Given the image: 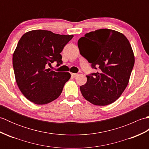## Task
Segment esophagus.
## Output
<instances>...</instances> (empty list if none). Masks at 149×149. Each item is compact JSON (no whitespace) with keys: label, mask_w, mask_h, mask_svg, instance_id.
<instances>
[{"label":"esophagus","mask_w":149,"mask_h":149,"mask_svg":"<svg viewBox=\"0 0 149 149\" xmlns=\"http://www.w3.org/2000/svg\"><path fill=\"white\" fill-rule=\"evenodd\" d=\"M71 75H72V77H74V78H75V77H76L77 75H78V74H74V73H72L71 74Z\"/></svg>","instance_id":"34e87169"}]
</instances>
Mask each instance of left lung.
Masks as SVG:
<instances>
[{
  "label": "left lung",
  "mask_w": 149,
  "mask_h": 149,
  "mask_svg": "<svg viewBox=\"0 0 149 149\" xmlns=\"http://www.w3.org/2000/svg\"><path fill=\"white\" fill-rule=\"evenodd\" d=\"M77 45L81 56L98 70L80 86L83 96L97 106L114 102L127 87L134 65L129 40L118 31L101 29L86 33Z\"/></svg>",
  "instance_id": "left-lung-1"
}]
</instances>
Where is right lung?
<instances>
[{
	"label": "right lung",
	"mask_w": 149,
	"mask_h": 149,
	"mask_svg": "<svg viewBox=\"0 0 149 149\" xmlns=\"http://www.w3.org/2000/svg\"><path fill=\"white\" fill-rule=\"evenodd\" d=\"M73 37L46 30L31 31L21 37L13 55V66L19 89L31 102L46 104L61 95L70 74L46 67L54 61L62 64L60 53Z\"/></svg>",
	"instance_id": "right-lung-1"
}]
</instances>
